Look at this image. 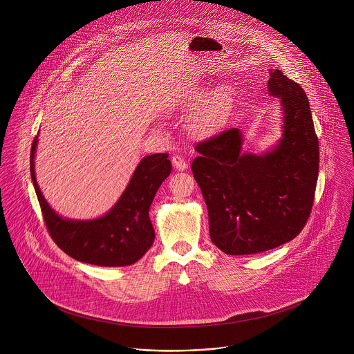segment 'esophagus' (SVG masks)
<instances>
[{
  "label": "esophagus",
  "instance_id": "1",
  "mask_svg": "<svg viewBox=\"0 0 354 354\" xmlns=\"http://www.w3.org/2000/svg\"><path fill=\"white\" fill-rule=\"evenodd\" d=\"M171 162H173V165H174V167H176L177 170H185V169L188 167V163L185 162V159H184L181 155H178V153H174V155H173Z\"/></svg>",
  "mask_w": 354,
  "mask_h": 354
}]
</instances>
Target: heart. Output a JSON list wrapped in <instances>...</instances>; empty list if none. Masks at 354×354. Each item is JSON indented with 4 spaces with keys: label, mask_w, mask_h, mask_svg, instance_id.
<instances>
[{
    "label": "heart",
    "mask_w": 354,
    "mask_h": 354,
    "mask_svg": "<svg viewBox=\"0 0 354 354\" xmlns=\"http://www.w3.org/2000/svg\"><path fill=\"white\" fill-rule=\"evenodd\" d=\"M227 101L226 91H219L215 98L204 106L195 115L192 122V129L199 135H208L214 132L222 118V110Z\"/></svg>",
    "instance_id": "1"
}]
</instances>
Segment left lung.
Returning a JSON list of instances; mask_svg holds the SVG:
<instances>
[{
    "label": "left lung",
    "instance_id": "obj_1",
    "mask_svg": "<svg viewBox=\"0 0 354 354\" xmlns=\"http://www.w3.org/2000/svg\"><path fill=\"white\" fill-rule=\"evenodd\" d=\"M283 107V138L264 155L241 153L237 128L196 145L192 173L208 209L209 237L227 254H252L293 240L308 222L319 174V140L301 86L270 71Z\"/></svg>",
    "mask_w": 354,
    "mask_h": 354
}]
</instances>
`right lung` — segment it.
Here are the masks:
<instances>
[{"instance_id":"right-lung-1","label":"right lung","mask_w":354,"mask_h":354,"mask_svg":"<svg viewBox=\"0 0 354 354\" xmlns=\"http://www.w3.org/2000/svg\"><path fill=\"white\" fill-rule=\"evenodd\" d=\"M31 147L30 169L42 216L53 241L71 257L102 267H122L136 263L151 248L155 232L149 216L153 196L171 171L169 153H152L142 159L131 183L117 204L95 221H66L46 203L37 184Z\"/></svg>"}]
</instances>
